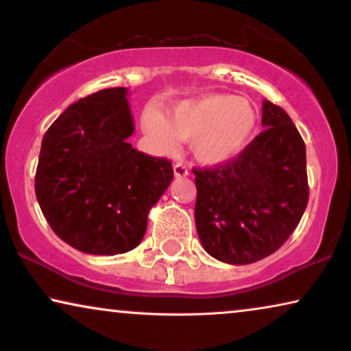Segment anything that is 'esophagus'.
Masks as SVG:
<instances>
[{"mask_svg":"<svg viewBox=\"0 0 351 351\" xmlns=\"http://www.w3.org/2000/svg\"><path fill=\"white\" fill-rule=\"evenodd\" d=\"M174 174H176V177H186L189 176V167H186L184 162H176Z\"/></svg>","mask_w":351,"mask_h":351,"instance_id":"34e87169","label":"esophagus"}]
</instances>
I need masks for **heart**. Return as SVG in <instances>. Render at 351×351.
<instances>
[{
    "mask_svg": "<svg viewBox=\"0 0 351 351\" xmlns=\"http://www.w3.org/2000/svg\"><path fill=\"white\" fill-rule=\"evenodd\" d=\"M142 129L156 150L177 152L180 141H191V153L201 165L219 166L241 155L258 126L251 100L230 94H206L171 105L165 114L147 108Z\"/></svg>",
    "mask_w": 351,
    "mask_h": 351,
    "instance_id": "obj_1",
    "label": "heart"
}]
</instances>
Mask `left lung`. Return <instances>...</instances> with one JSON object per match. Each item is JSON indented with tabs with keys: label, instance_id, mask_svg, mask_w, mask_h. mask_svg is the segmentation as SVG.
Listing matches in <instances>:
<instances>
[{
	"label": "left lung",
	"instance_id": "1",
	"mask_svg": "<svg viewBox=\"0 0 351 351\" xmlns=\"http://www.w3.org/2000/svg\"><path fill=\"white\" fill-rule=\"evenodd\" d=\"M262 126L241 155L222 166L193 169L195 222L204 251L246 265L278 251L308 203L306 150L285 110L265 100Z\"/></svg>",
	"mask_w": 351,
	"mask_h": 351
}]
</instances>
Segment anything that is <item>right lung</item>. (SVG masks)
<instances>
[{
	"label": "right lung",
	"instance_id": "add662e5",
	"mask_svg": "<svg viewBox=\"0 0 351 351\" xmlns=\"http://www.w3.org/2000/svg\"><path fill=\"white\" fill-rule=\"evenodd\" d=\"M126 88H110L71 104L47 129L35 191L60 239L81 252L114 256L138 246L148 213L169 186L166 158L132 148Z\"/></svg>",
	"mask_w": 351,
	"mask_h": 351
}]
</instances>
